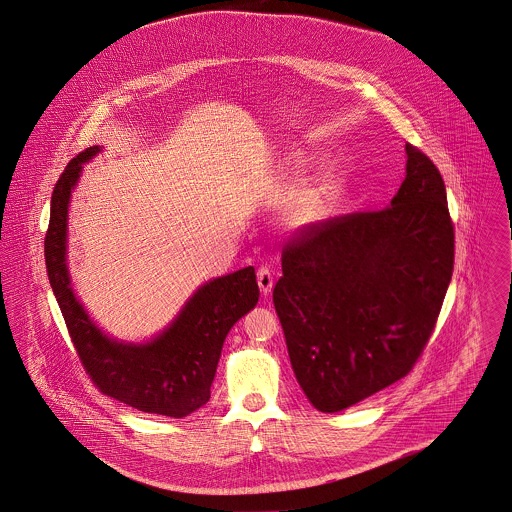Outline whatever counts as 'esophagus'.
<instances>
[{"mask_svg": "<svg viewBox=\"0 0 512 512\" xmlns=\"http://www.w3.org/2000/svg\"><path fill=\"white\" fill-rule=\"evenodd\" d=\"M257 283H259V289H261L263 295H269V293H271L275 281H273V273H271V269H269L267 265H261V267L257 269Z\"/></svg>", "mask_w": 512, "mask_h": 512, "instance_id": "1", "label": "esophagus"}]
</instances>
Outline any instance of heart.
Masks as SVG:
<instances>
[{"mask_svg": "<svg viewBox=\"0 0 512 512\" xmlns=\"http://www.w3.org/2000/svg\"><path fill=\"white\" fill-rule=\"evenodd\" d=\"M336 196H338L336 182L320 184L295 204L291 211V223L308 225V223L320 221L332 211V205L336 204Z\"/></svg>", "mask_w": 512, "mask_h": 512, "instance_id": "b5f03b06", "label": "heart"}]
</instances>
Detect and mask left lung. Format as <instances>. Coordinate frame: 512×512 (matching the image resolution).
<instances>
[{
    "label": "left lung",
    "mask_w": 512,
    "mask_h": 512,
    "mask_svg": "<svg viewBox=\"0 0 512 512\" xmlns=\"http://www.w3.org/2000/svg\"><path fill=\"white\" fill-rule=\"evenodd\" d=\"M392 204L303 225L273 289L289 358L310 404L342 411L421 358L453 275L455 229L437 166L406 144Z\"/></svg>",
    "instance_id": "8db88e82"
}]
</instances>
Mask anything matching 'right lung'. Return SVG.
<instances>
[{"label":"right lung","mask_w":512,"mask_h":512,"mask_svg":"<svg viewBox=\"0 0 512 512\" xmlns=\"http://www.w3.org/2000/svg\"><path fill=\"white\" fill-rule=\"evenodd\" d=\"M101 148L79 152L59 176L45 233V265L77 356L104 396L130 408L186 417L209 402V390L231 326L259 301L255 269L213 279L182 308L178 318L148 344H120L104 336L79 305L65 263L67 207L83 162Z\"/></svg>","instance_id":"obj_1"}]
</instances>
